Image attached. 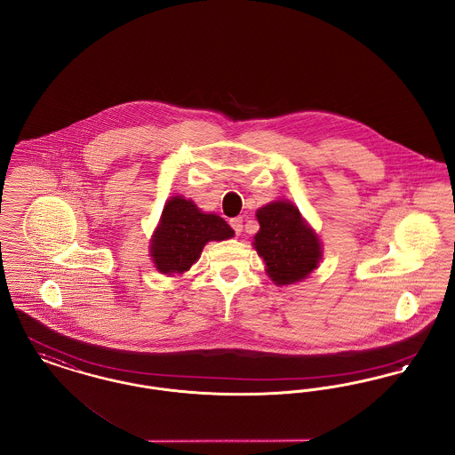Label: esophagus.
Here are the masks:
<instances>
[{
    "mask_svg": "<svg viewBox=\"0 0 455 455\" xmlns=\"http://www.w3.org/2000/svg\"><path fill=\"white\" fill-rule=\"evenodd\" d=\"M229 224H231V228L235 229V233L236 235H241V231H243V217H235V219H231L229 220Z\"/></svg>",
    "mask_w": 455,
    "mask_h": 455,
    "instance_id": "34e87169",
    "label": "esophagus"
}]
</instances>
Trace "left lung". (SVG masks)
Segmentation results:
<instances>
[{"instance_id":"obj_1","label":"left lung","mask_w":455,"mask_h":455,"mask_svg":"<svg viewBox=\"0 0 455 455\" xmlns=\"http://www.w3.org/2000/svg\"><path fill=\"white\" fill-rule=\"evenodd\" d=\"M260 231L253 246L267 265L268 277L277 286L307 279L322 260V243L305 222L298 207L277 200L257 211Z\"/></svg>"}]
</instances>
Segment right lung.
<instances>
[{"label":"right lung","mask_w":455,"mask_h":455,"mask_svg":"<svg viewBox=\"0 0 455 455\" xmlns=\"http://www.w3.org/2000/svg\"><path fill=\"white\" fill-rule=\"evenodd\" d=\"M233 236L235 231L222 217L205 214L192 200L176 195L164 205L159 226L150 239V257L161 274H183L200 259L209 241Z\"/></svg>","instance_id":"right-lung-1"}]
</instances>
